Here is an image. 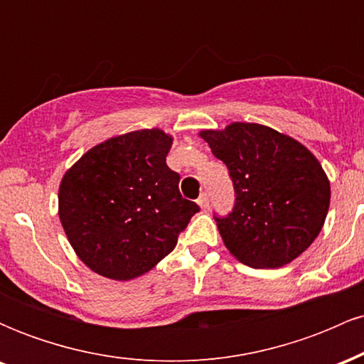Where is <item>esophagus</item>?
Segmentation results:
<instances>
[{
    "mask_svg": "<svg viewBox=\"0 0 364 364\" xmlns=\"http://www.w3.org/2000/svg\"><path fill=\"white\" fill-rule=\"evenodd\" d=\"M196 202H198V205L202 207L203 210H205V208H208V205H210V200H208L207 191H203V193L198 196V200H196Z\"/></svg>",
    "mask_w": 364,
    "mask_h": 364,
    "instance_id": "34e87169",
    "label": "esophagus"
}]
</instances>
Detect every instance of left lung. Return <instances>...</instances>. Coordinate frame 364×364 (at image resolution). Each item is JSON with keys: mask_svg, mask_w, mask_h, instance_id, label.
I'll list each match as a JSON object with an SVG mask.
<instances>
[{"mask_svg": "<svg viewBox=\"0 0 364 364\" xmlns=\"http://www.w3.org/2000/svg\"><path fill=\"white\" fill-rule=\"evenodd\" d=\"M200 136L224 162L235 207L215 215L225 248L253 269H277L298 258L323 228L330 183L320 162L291 136L257 123L205 129Z\"/></svg>", "mask_w": 364, "mask_h": 364, "instance_id": "left-lung-1", "label": "left lung"}]
</instances>
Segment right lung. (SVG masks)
<instances>
[{
    "label": "right lung",
    "instance_id": "right-lung-1",
    "mask_svg": "<svg viewBox=\"0 0 364 364\" xmlns=\"http://www.w3.org/2000/svg\"><path fill=\"white\" fill-rule=\"evenodd\" d=\"M162 129L124 133L83 154L61 179L60 220L78 258L114 281L149 272L200 207L179 193Z\"/></svg>",
    "mask_w": 364,
    "mask_h": 364
}]
</instances>
